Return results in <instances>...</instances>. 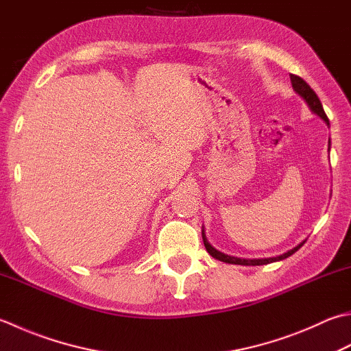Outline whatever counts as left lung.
Listing matches in <instances>:
<instances>
[{
    "label": "left lung",
    "instance_id": "left-lung-1",
    "mask_svg": "<svg viewBox=\"0 0 351 351\" xmlns=\"http://www.w3.org/2000/svg\"><path fill=\"white\" fill-rule=\"evenodd\" d=\"M291 82H292L293 91L297 93L300 97L307 103L308 109H311V111L315 115H318L319 119L324 120L327 126H330V123H328V119H327V115L324 112V108H322V103L319 101L317 93H315L313 89L306 84V80L298 77V75L291 74ZM328 150H330V141H328ZM202 239H204L205 250L208 251V254H210L211 257H215L216 260H221V262H225V263L243 265V266H260V265H267V263H272V262H280V260H285L287 257H291L292 254L297 252L301 248V246L304 245V242H306V240H304V242H301L300 245L295 246V248H292V250H289L287 252L281 254V256H277V257H269V258H240V257H234V256H228V254H225V252H221L219 250H216L215 246H213L208 242L207 236H205L204 226H202Z\"/></svg>",
    "mask_w": 351,
    "mask_h": 351
}]
</instances>
